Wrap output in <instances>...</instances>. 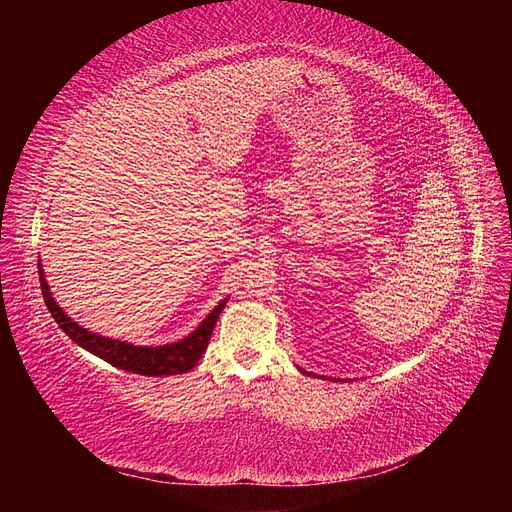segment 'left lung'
<instances>
[{"label": "left lung", "instance_id": "1", "mask_svg": "<svg viewBox=\"0 0 512 512\" xmlns=\"http://www.w3.org/2000/svg\"><path fill=\"white\" fill-rule=\"evenodd\" d=\"M301 371H303V369H301ZM303 374H307V371H303Z\"/></svg>", "mask_w": 512, "mask_h": 512}]
</instances>
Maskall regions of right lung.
<instances>
[{
    "label": "right lung",
    "mask_w": 512,
    "mask_h": 512,
    "mask_svg": "<svg viewBox=\"0 0 512 512\" xmlns=\"http://www.w3.org/2000/svg\"><path fill=\"white\" fill-rule=\"evenodd\" d=\"M40 267V288H42V297L46 307H49L51 316L59 324V329L64 331L74 344H79L81 348L89 350L91 354L100 356L106 363H111L113 367H119L123 371H132V374H141V376H175V374H185L190 371L200 356L205 354L209 339L213 333L215 322H218L222 309L228 299H224L213 312L198 324V329L190 333L188 337L179 339L175 344H164V346H132L126 342H119V339L111 337H102L98 333H91L83 329L81 324H76L66 316L64 309H61L55 299L51 297L49 284L44 280V271Z\"/></svg>",
    "instance_id": "obj_1"
}]
</instances>
